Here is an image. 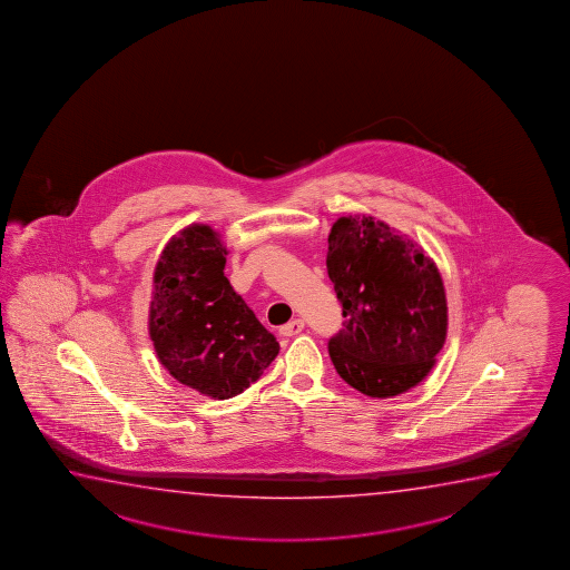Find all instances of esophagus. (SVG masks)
Returning <instances> with one entry per match:
<instances>
[{"mask_svg": "<svg viewBox=\"0 0 570 570\" xmlns=\"http://www.w3.org/2000/svg\"><path fill=\"white\" fill-rule=\"evenodd\" d=\"M302 330H304V320L296 317V320H292L289 324L282 325L281 335H284V337H292V335H298Z\"/></svg>", "mask_w": 570, "mask_h": 570, "instance_id": "esophagus-1", "label": "esophagus"}]
</instances>
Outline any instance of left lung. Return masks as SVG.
<instances>
[{
  "label": "left lung",
  "instance_id": "8db88e82",
  "mask_svg": "<svg viewBox=\"0 0 570 570\" xmlns=\"http://www.w3.org/2000/svg\"><path fill=\"white\" fill-rule=\"evenodd\" d=\"M327 243V274L345 317L327 347L333 367L373 399L406 393L429 375L446 342L436 264L371 215L340 217Z\"/></svg>",
  "mask_w": 570,
  "mask_h": 570
}]
</instances>
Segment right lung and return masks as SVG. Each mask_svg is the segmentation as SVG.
I'll use <instances>...</instances> for the list:
<instances>
[{"label":"right lung","instance_id":"right-lung-1","mask_svg":"<svg viewBox=\"0 0 570 570\" xmlns=\"http://www.w3.org/2000/svg\"><path fill=\"white\" fill-rule=\"evenodd\" d=\"M227 246L193 223L161 250L149 304V337L181 385L230 399L258 381L281 345L225 276Z\"/></svg>","mask_w":570,"mask_h":570}]
</instances>
